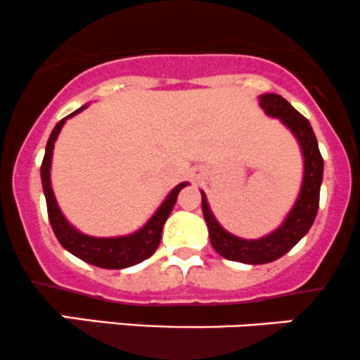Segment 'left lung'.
I'll use <instances>...</instances> for the list:
<instances>
[{
  "label": "left lung",
  "instance_id": "8db88e82",
  "mask_svg": "<svg viewBox=\"0 0 360 360\" xmlns=\"http://www.w3.org/2000/svg\"><path fill=\"white\" fill-rule=\"evenodd\" d=\"M259 106L266 115L280 118L281 123L297 137L304 156V180L295 204L276 230L256 240L235 237L218 223L202 194V214L210 230L211 245L216 252L228 261L245 262V264H266L280 259L288 252L314 223L319 207V191L323 181V158H321L318 139L307 118H304L295 108L278 94L259 96Z\"/></svg>",
  "mask_w": 360,
  "mask_h": 360
}]
</instances>
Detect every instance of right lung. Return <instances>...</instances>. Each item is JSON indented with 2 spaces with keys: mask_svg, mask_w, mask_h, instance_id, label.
Masks as SVG:
<instances>
[{
  "mask_svg": "<svg viewBox=\"0 0 360 360\" xmlns=\"http://www.w3.org/2000/svg\"><path fill=\"white\" fill-rule=\"evenodd\" d=\"M84 108L86 106L79 108V110L73 111L72 115H68V117H65L61 122H58L55 129H53L51 135H49L48 144H46L44 160H42L41 165V180L42 191H44L46 197V206H48L49 223H51V228L53 231H55L58 242H60L68 252L73 254V256L82 259V261L89 262V264L98 266V268L104 269L130 268V266L139 264V262H142L144 259L150 257L156 252L161 240V231H163L165 221L168 219L173 206H175L179 192L185 187V185H188V181H181V184L176 185V187L166 195V199L161 202V206L158 207L156 212L150 216L149 221L146 223L141 230L134 231V233L123 235V237L108 238L89 237V235L80 233L77 228H73L70 223L67 221L63 212L58 207L56 197L53 194L51 187V160L56 137L58 134H60L63 123L70 117H73V115L80 113Z\"/></svg>",
  "mask_w": 360,
  "mask_h": 360,
  "instance_id": "add662e5",
  "label": "right lung"
}]
</instances>
